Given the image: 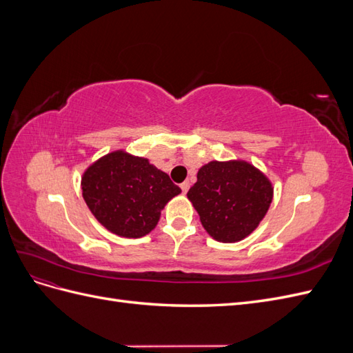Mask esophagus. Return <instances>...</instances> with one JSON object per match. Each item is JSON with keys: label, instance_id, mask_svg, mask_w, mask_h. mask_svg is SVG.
Returning a JSON list of instances; mask_svg holds the SVG:
<instances>
[{"label": "esophagus", "instance_id": "obj_1", "mask_svg": "<svg viewBox=\"0 0 353 353\" xmlns=\"http://www.w3.org/2000/svg\"><path fill=\"white\" fill-rule=\"evenodd\" d=\"M188 188H190V183H187V181H185V183L181 184V190H183V193H184V194L187 193Z\"/></svg>", "mask_w": 353, "mask_h": 353}]
</instances>
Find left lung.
<instances>
[{"label": "left lung", "mask_w": 353, "mask_h": 353, "mask_svg": "<svg viewBox=\"0 0 353 353\" xmlns=\"http://www.w3.org/2000/svg\"><path fill=\"white\" fill-rule=\"evenodd\" d=\"M203 228L221 243H236L258 228L274 197L271 181L245 160L203 165L188 190Z\"/></svg>", "instance_id": "left-lung-1"}]
</instances>
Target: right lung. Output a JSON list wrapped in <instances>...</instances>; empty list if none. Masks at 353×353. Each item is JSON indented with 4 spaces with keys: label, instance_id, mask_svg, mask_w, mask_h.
Wrapping results in <instances>:
<instances>
[{
    "label": "right lung",
    "instance_id": "add662e5",
    "mask_svg": "<svg viewBox=\"0 0 353 353\" xmlns=\"http://www.w3.org/2000/svg\"><path fill=\"white\" fill-rule=\"evenodd\" d=\"M82 196L101 225L126 239L154 230L166 203L181 193L145 157L114 150L95 160L81 179Z\"/></svg>",
    "mask_w": 353,
    "mask_h": 353
}]
</instances>
